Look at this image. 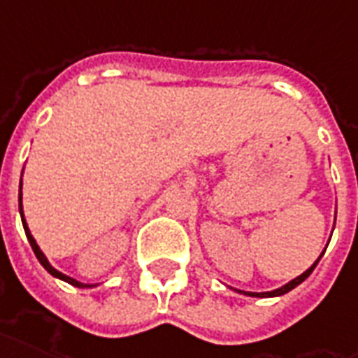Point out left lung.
Returning a JSON list of instances; mask_svg holds the SVG:
<instances>
[{
    "label": "left lung",
    "mask_w": 358,
    "mask_h": 358,
    "mask_svg": "<svg viewBox=\"0 0 358 358\" xmlns=\"http://www.w3.org/2000/svg\"><path fill=\"white\" fill-rule=\"evenodd\" d=\"M322 254H324V252H322ZM322 254H320L319 258H317V262H315L313 266L309 267L307 271H303V273H301L300 277H296V279H292V280H290V282H287L285 287L277 288V290H271V292H245V290H237V292H243V294H246V296H254V298H273V296H282V294L290 292L292 288L298 287L300 282H303V280H306L307 277L311 275V271H313V269H315V266H317V264H319L320 258H322Z\"/></svg>",
    "instance_id": "obj_1"
}]
</instances>
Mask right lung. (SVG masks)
Returning <instances> with one entry per match:
<instances>
[{"label": "right lung", "mask_w": 358, "mask_h": 358, "mask_svg": "<svg viewBox=\"0 0 358 358\" xmlns=\"http://www.w3.org/2000/svg\"><path fill=\"white\" fill-rule=\"evenodd\" d=\"M18 210H20V218H22V226H24V231H26V237H28V241H30V246H31V250H34V254L38 256V260L39 264L49 271V273L52 275V277H57V279L60 280H66V282H70L71 287H78V288H92V287H96V285H85V282H79V280L76 279H71V277H68V275L64 273H60L58 269H55V267L49 264V260L45 258V254L41 252V248L38 246V243H36V239L31 237V233L30 229H28V224H26V220H24V213H22V180H20V189H18Z\"/></svg>", "instance_id": "add662e5"}]
</instances>
